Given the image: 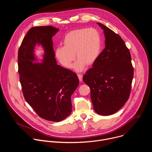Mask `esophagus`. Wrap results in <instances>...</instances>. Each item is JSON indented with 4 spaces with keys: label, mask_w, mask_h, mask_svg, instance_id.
Returning a JSON list of instances; mask_svg holds the SVG:
<instances>
[{
    "label": "esophagus",
    "mask_w": 152,
    "mask_h": 152,
    "mask_svg": "<svg viewBox=\"0 0 152 152\" xmlns=\"http://www.w3.org/2000/svg\"><path fill=\"white\" fill-rule=\"evenodd\" d=\"M77 76H78V78H79V80H80V82H82V77H83L82 75H81V74H77Z\"/></svg>",
    "instance_id": "34e87169"
}]
</instances>
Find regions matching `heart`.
Masks as SVG:
<instances>
[{
	"label": "heart",
	"mask_w": 152,
	"mask_h": 152,
	"mask_svg": "<svg viewBox=\"0 0 152 152\" xmlns=\"http://www.w3.org/2000/svg\"><path fill=\"white\" fill-rule=\"evenodd\" d=\"M62 44L63 47L59 46L55 49L56 58L62 66L70 69L76 56L77 60L74 69L77 72L82 71L86 64H93L98 59L102 48L100 34L94 28L70 31L64 35Z\"/></svg>",
	"instance_id": "b5f03b06"
}]
</instances>
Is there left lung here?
I'll return each instance as SVG.
<instances>
[{
  "mask_svg": "<svg viewBox=\"0 0 152 152\" xmlns=\"http://www.w3.org/2000/svg\"><path fill=\"white\" fill-rule=\"evenodd\" d=\"M105 48L93 67L86 72L83 82L91 90L94 111L99 115L114 114L124 104L131 91L134 68L131 55L121 37L106 26Z\"/></svg>",
  "mask_w": 152,
  "mask_h": 152,
  "instance_id": "left-lung-1",
  "label": "left lung"
}]
</instances>
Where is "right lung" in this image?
<instances>
[{
    "label": "right lung",
    "mask_w": 152,
    "mask_h": 152,
    "mask_svg": "<svg viewBox=\"0 0 152 152\" xmlns=\"http://www.w3.org/2000/svg\"><path fill=\"white\" fill-rule=\"evenodd\" d=\"M58 31L52 26L31 28L18 52V71L25 99L39 117L56 122L70 114L71 96L79 82L75 73L56 64L52 38ZM37 44L44 48V60L34 64Z\"/></svg>",
    "instance_id": "right-lung-1"
}]
</instances>
